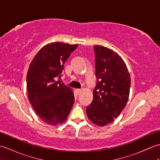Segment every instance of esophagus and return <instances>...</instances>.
<instances>
[{
	"label": "esophagus",
	"instance_id": "34e87169",
	"mask_svg": "<svg viewBox=\"0 0 160 160\" xmlns=\"http://www.w3.org/2000/svg\"><path fill=\"white\" fill-rule=\"evenodd\" d=\"M81 91H82V89H76V92L77 94H79L81 92Z\"/></svg>",
	"mask_w": 160,
	"mask_h": 160
}]
</instances>
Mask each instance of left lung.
I'll list each match as a JSON object with an SVG mask.
<instances>
[{"label":"left lung","instance_id":"1","mask_svg":"<svg viewBox=\"0 0 160 160\" xmlns=\"http://www.w3.org/2000/svg\"><path fill=\"white\" fill-rule=\"evenodd\" d=\"M97 78L93 99L86 108L88 118L103 127L119 116L128 100L131 76L124 60L107 47L93 46Z\"/></svg>","mask_w":160,"mask_h":160}]
</instances>
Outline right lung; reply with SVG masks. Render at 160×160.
I'll use <instances>...</instances> for the list:
<instances>
[{
  "label": "right lung",
  "instance_id": "add662e5",
  "mask_svg": "<svg viewBox=\"0 0 160 160\" xmlns=\"http://www.w3.org/2000/svg\"><path fill=\"white\" fill-rule=\"evenodd\" d=\"M78 46L59 42L47 44L39 50L29 64L27 74L29 101L46 124L63 123L72 108V89L56 79L61 78L64 62Z\"/></svg>",
  "mask_w": 160,
  "mask_h": 160
}]
</instances>
